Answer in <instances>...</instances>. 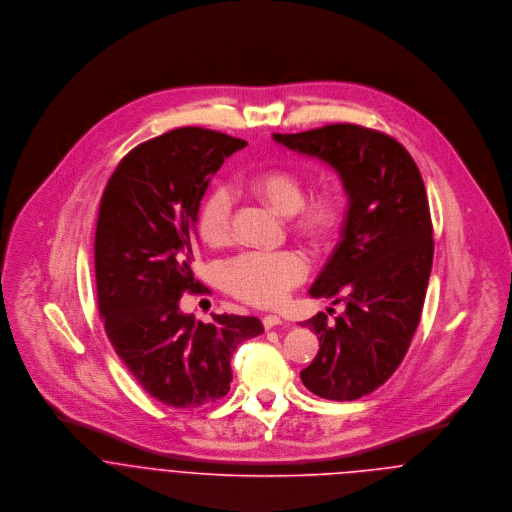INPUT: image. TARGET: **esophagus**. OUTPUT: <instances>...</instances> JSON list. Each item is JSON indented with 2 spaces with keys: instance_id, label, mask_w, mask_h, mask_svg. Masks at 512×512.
Listing matches in <instances>:
<instances>
[{
  "instance_id": "1",
  "label": "esophagus",
  "mask_w": 512,
  "mask_h": 512,
  "mask_svg": "<svg viewBox=\"0 0 512 512\" xmlns=\"http://www.w3.org/2000/svg\"><path fill=\"white\" fill-rule=\"evenodd\" d=\"M264 323V329H274V327H280V325H286V321H282L278 315H266L262 319Z\"/></svg>"
}]
</instances>
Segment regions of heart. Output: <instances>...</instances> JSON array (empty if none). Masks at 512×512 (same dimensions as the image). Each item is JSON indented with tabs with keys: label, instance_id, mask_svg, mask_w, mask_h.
<instances>
[{
	"label": "heart",
	"instance_id": "heart-1",
	"mask_svg": "<svg viewBox=\"0 0 512 512\" xmlns=\"http://www.w3.org/2000/svg\"><path fill=\"white\" fill-rule=\"evenodd\" d=\"M248 185L280 215L292 217L297 213L295 228L309 238L327 236L339 220V197L331 191H325L305 203L303 183L292 171H262L254 175ZM232 213V193L226 187H215L205 197L197 217L199 236L205 244L220 248L230 242ZM305 276L307 264L303 256L292 250L244 252L222 268V282L226 290L238 299L260 307L280 305L288 293L305 280Z\"/></svg>",
	"mask_w": 512,
	"mask_h": 512
}]
</instances>
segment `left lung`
<instances>
[{
    "label": "left lung",
    "instance_id": "obj_1",
    "mask_svg": "<svg viewBox=\"0 0 512 512\" xmlns=\"http://www.w3.org/2000/svg\"><path fill=\"white\" fill-rule=\"evenodd\" d=\"M297 153L329 163L349 197L341 240L313 282L311 297L345 301L305 325L319 353L301 382L327 400H357L382 386L418 329L434 260V228L418 165L394 138L357 124L274 134Z\"/></svg>",
    "mask_w": 512,
    "mask_h": 512
}]
</instances>
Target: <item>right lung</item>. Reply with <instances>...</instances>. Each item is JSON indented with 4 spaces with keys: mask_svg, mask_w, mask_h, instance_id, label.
<instances>
[{
    "mask_svg": "<svg viewBox=\"0 0 512 512\" xmlns=\"http://www.w3.org/2000/svg\"><path fill=\"white\" fill-rule=\"evenodd\" d=\"M248 146L215 130L179 128L134 147L100 199L94 236L98 309L106 335L149 396L197 408L230 390V357L264 327L256 317L195 321L179 309L193 276L195 222L211 177Z\"/></svg>",
    "mask_w": 512,
    "mask_h": 512,
    "instance_id": "add662e5",
    "label": "right lung"
}]
</instances>
